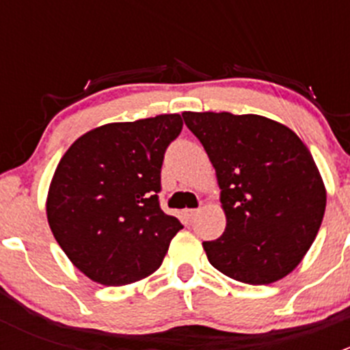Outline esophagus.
<instances>
[{"instance_id": "esophagus-1", "label": "esophagus", "mask_w": 350, "mask_h": 350, "mask_svg": "<svg viewBox=\"0 0 350 350\" xmlns=\"http://www.w3.org/2000/svg\"><path fill=\"white\" fill-rule=\"evenodd\" d=\"M198 213H200V208H188V210H185V215L189 218V220H195Z\"/></svg>"}]
</instances>
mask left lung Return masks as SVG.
<instances>
[{
	"mask_svg": "<svg viewBox=\"0 0 350 350\" xmlns=\"http://www.w3.org/2000/svg\"><path fill=\"white\" fill-rule=\"evenodd\" d=\"M217 172L227 227L203 242L225 276L271 284L305 257L322 225L327 189L319 167L291 129L260 115L185 111Z\"/></svg>",
	"mask_w": 350,
	"mask_h": 350,
	"instance_id": "1",
	"label": "left lung"
}]
</instances>
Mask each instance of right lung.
I'll use <instances>...</instances> for the list:
<instances>
[{"mask_svg":"<svg viewBox=\"0 0 350 350\" xmlns=\"http://www.w3.org/2000/svg\"><path fill=\"white\" fill-rule=\"evenodd\" d=\"M178 113L96 126L66 150L49 186V227L94 283L132 284L161 267L183 228L159 206L161 167Z\"/></svg>","mask_w":350,"mask_h":350,"instance_id":"obj_1","label":"right lung"}]
</instances>
